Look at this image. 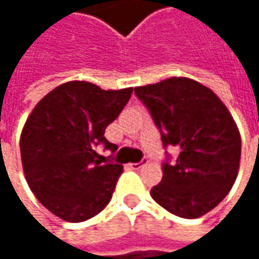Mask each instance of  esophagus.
I'll return each mask as SVG.
<instances>
[{
  "mask_svg": "<svg viewBox=\"0 0 259 259\" xmlns=\"http://www.w3.org/2000/svg\"><path fill=\"white\" fill-rule=\"evenodd\" d=\"M147 162V159H142L141 162H136V163H130L129 166L132 169H135V171H138V169H141L142 166H144V163Z\"/></svg>",
  "mask_w": 259,
  "mask_h": 259,
  "instance_id": "1",
  "label": "esophagus"
}]
</instances>
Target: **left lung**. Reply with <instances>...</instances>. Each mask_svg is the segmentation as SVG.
I'll return each instance as SVG.
<instances>
[{
  "mask_svg": "<svg viewBox=\"0 0 259 259\" xmlns=\"http://www.w3.org/2000/svg\"><path fill=\"white\" fill-rule=\"evenodd\" d=\"M160 132L162 145L176 147L171 162L165 151L163 177L151 198L169 213L184 219L213 210L237 179L241 139L227 106L196 80L169 78L135 88Z\"/></svg>",
  "mask_w": 259,
  "mask_h": 259,
  "instance_id": "8db88e82",
  "label": "left lung"
}]
</instances>
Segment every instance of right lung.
Wrapping results in <instances>:
<instances>
[{"instance_id":"right-lung-1","label":"right lung","mask_w":259,"mask_h":259,"mask_svg":"<svg viewBox=\"0 0 259 259\" xmlns=\"http://www.w3.org/2000/svg\"><path fill=\"white\" fill-rule=\"evenodd\" d=\"M132 91L72 80L45 96L28 117L21 135L25 179L35 198L63 221L91 219L111 201L123 165L99 156L96 147L117 150L105 129Z\"/></svg>"}]
</instances>
